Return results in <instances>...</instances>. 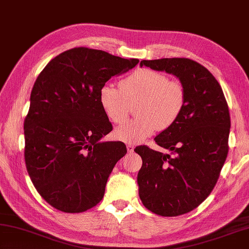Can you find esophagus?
Segmentation results:
<instances>
[{"label": "esophagus", "instance_id": "esophagus-1", "mask_svg": "<svg viewBox=\"0 0 249 249\" xmlns=\"http://www.w3.org/2000/svg\"><path fill=\"white\" fill-rule=\"evenodd\" d=\"M126 148H127V151L128 152H133L134 151V144H127V146H126Z\"/></svg>", "mask_w": 249, "mask_h": 249}]
</instances>
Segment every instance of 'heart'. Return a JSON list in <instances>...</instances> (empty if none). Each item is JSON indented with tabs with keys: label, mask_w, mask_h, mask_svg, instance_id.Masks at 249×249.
Segmentation results:
<instances>
[{
	"label": "heart",
	"mask_w": 249,
	"mask_h": 249,
	"mask_svg": "<svg viewBox=\"0 0 249 249\" xmlns=\"http://www.w3.org/2000/svg\"><path fill=\"white\" fill-rule=\"evenodd\" d=\"M137 102L136 119L114 130V137L129 144L142 142L159 128L171 127L182 115L186 92L178 80L149 69H140L121 81L120 88L102 86L99 103L112 123L121 124L129 115V103Z\"/></svg>",
	"instance_id": "b5f03b06"
}]
</instances>
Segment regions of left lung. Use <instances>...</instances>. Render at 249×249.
I'll list each match as a JSON object with an SVG mask.
<instances>
[{
  "mask_svg": "<svg viewBox=\"0 0 249 249\" xmlns=\"http://www.w3.org/2000/svg\"><path fill=\"white\" fill-rule=\"evenodd\" d=\"M178 77L186 92L176 123L155 138L171 155L138 146L139 197L148 210L178 216L197 208L214 188L229 152L231 119L220 84L205 66L186 57L142 61Z\"/></svg>",
  "mask_w": 249,
  "mask_h": 249,
  "instance_id": "1",
  "label": "left lung"
}]
</instances>
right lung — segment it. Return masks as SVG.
I'll list each match as a JSON object with an SVG mask.
<instances>
[{"label": "right lung", "instance_id": "right-lung-1", "mask_svg": "<svg viewBox=\"0 0 249 249\" xmlns=\"http://www.w3.org/2000/svg\"><path fill=\"white\" fill-rule=\"evenodd\" d=\"M138 62L78 47L58 54L39 74L24 122L25 162L34 186L55 209L77 213L102 200L127 150L123 142H100L113 127L99 91Z\"/></svg>", "mask_w": 249, "mask_h": 249}]
</instances>
